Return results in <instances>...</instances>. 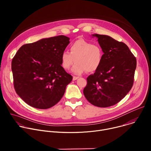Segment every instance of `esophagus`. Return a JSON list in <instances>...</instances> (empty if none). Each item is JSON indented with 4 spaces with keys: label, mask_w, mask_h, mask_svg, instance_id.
Returning a JSON list of instances; mask_svg holds the SVG:
<instances>
[{
    "label": "esophagus",
    "mask_w": 151,
    "mask_h": 151,
    "mask_svg": "<svg viewBox=\"0 0 151 151\" xmlns=\"http://www.w3.org/2000/svg\"><path fill=\"white\" fill-rule=\"evenodd\" d=\"M79 78V77H78V76H74L73 77V81L77 80V79H78Z\"/></svg>",
    "instance_id": "1"
}]
</instances>
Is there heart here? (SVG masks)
Wrapping results in <instances>:
<instances>
[{"label":"heart","instance_id":"b5f03b06","mask_svg":"<svg viewBox=\"0 0 151 151\" xmlns=\"http://www.w3.org/2000/svg\"><path fill=\"white\" fill-rule=\"evenodd\" d=\"M70 51H64L61 55V65L64 70H69L75 61L72 69L75 75H81L85 71L94 72L101 65L104 53L98 44L79 39L70 45Z\"/></svg>","mask_w":151,"mask_h":151}]
</instances>
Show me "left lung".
I'll return each mask as SVG.
<instances>
[{
  "label": "left lung",
  "mask_w": 151,
  "mask_h": 151,
  "mask_svg": "<svg viewBox=\"0 0 151 151\" xmlns=\"http://www.w3.org/2000/svg\"><path fill=\"white\" fill-rule=\"evenodd\" d=\"M93 36L103 49V60L100 68L87 78L83 94L92 104L107 107L118 103L132 89L137 61L124 42L106 35Z\"/></svg>",
  "instance_id": "left-lung-1"
}]
</instances>
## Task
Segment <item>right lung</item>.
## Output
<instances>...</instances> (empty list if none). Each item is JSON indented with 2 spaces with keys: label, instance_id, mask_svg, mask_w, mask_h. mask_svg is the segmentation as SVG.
<instances>
[{
  "label": "right lung",
  "instance_id": "1",
  "mask_svg": "<svg viewBox=\"0 0 151 151\" xmlns=\"http://www.w3.org/2000/svg\"><path fill=\"white\" fill-rule=\"evenodd\" d=\"M63 35L23 45L13 57L11 68L17 94L27 104L47 109L56 104L73 77L61 65L69 44Z\"/></svg>",
  "mask_w": 151,
  "mask_h": 151
}]
</instances>
